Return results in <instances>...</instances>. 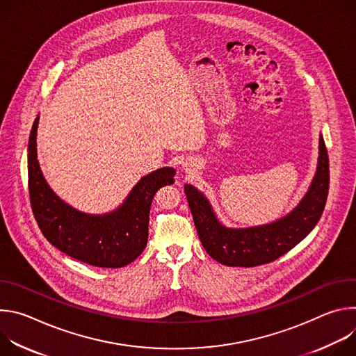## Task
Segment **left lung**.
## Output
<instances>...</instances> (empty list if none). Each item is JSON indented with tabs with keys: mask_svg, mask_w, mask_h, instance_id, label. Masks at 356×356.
Masks as SVG:
<instances>
[{
	"mask_svg": "<svg viewBox=\"0 0 356 356\" xmlns=\"http://www.w3.org/2000/svg\"><path fill=\"white\" fill-rule=\"evenodd\" d=\"M316 176L309 191L287 216L258 227L228 228L222 225L207 197L184 184L188 207L198 238L209 255L227 266L253 268L273 262L306 238L318 222L328 195L330 163L323 135Z\"/></svg>",
	"mask_w": 356,
	"mask_h": 356,
	"instance_id": "8db88e82",
	"label": "left lung"
}]
</instances>
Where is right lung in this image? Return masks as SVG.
Segmentation results:
<instances>
[{"label": "right lung", "mask_w": 356, "mask_h": 356, "mask_svg": "<svg viewBox=\"0 0 356 356\" xmlns=\"http://www.w3.org/2000/svg\"><path fill=\"white\" fill-rule=\"evenodd\" d=\"M36 117L28 143L31 207L44 238L70 258L97 268H122L147 243L149 210L155 193L175 183L176 170L162 168L143 176L122 204L104 216L81 213L60 200L46 183L36 155Z\"/></svg>", "instance_id": "add662e5"}]
</instances>
